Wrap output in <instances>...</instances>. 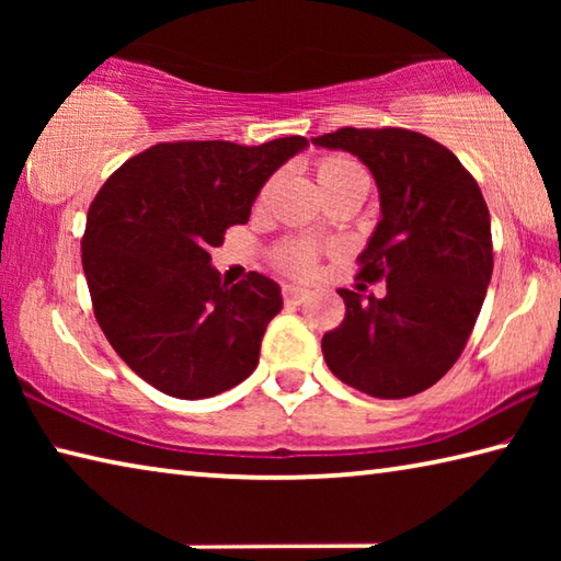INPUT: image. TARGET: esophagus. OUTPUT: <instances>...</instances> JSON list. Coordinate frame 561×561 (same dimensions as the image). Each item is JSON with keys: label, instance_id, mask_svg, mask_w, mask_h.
<instances>
[{"label": "esophagus", "instance_id": "obj_1", "mask_svg": "<svg viewBox=\"0 0 561 561\" xmlns=\"http://www.w3.org/2000/svg\"><path fill=\"white\" fill-rule=\"evenodd\" d=\"M282 294H284V301L287 304H301L304 299L309 297V289L301 287V284H294V282H287L282 287Z\"/></svg>", "mask_w": 561, "mask_h": 561}]
</instances>
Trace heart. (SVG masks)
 <instances>
[{
    "label": "heart",
    "mask_w": 561,
    "mask_h": 561,
    "mask_svg": "<svg viewBox=\"0 0 561 561\" xmlns=\"http://www.w3.org/2000/svg\"><path fill=\"white\" fill-rule=\"evenodd\" d=\"M317 183L321 193H331V190L346 185H366V173L356 160L346 156H327L317 163ZM264 195H267V190L262 197ZM277 264L287 272H307L314 264V250L304 242H289L277 252Z\"/></svg>",
    "instance_id": "heart-1"
}]
</instances>
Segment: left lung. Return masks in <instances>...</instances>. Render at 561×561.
<instances>
[{"label":"left lung","instance_id":"obj_1","mask_svg":"<svg viewBox=\"0 0 561 561\" xmlns=\"http://www.w3.org/2000/svg\"><path fill=\"white\" fill-rule=\"evenodd\" d=\"M346 150L376 180L381 217L358 254V277L386 282L376 299L339 289L341 327L321 339L339 381L374 398H408L450 371L492 277L490 213L448 148L403 128H341L311 138Z\"/></svg>","mask_w":561,"mask_h":561}]
</instances>
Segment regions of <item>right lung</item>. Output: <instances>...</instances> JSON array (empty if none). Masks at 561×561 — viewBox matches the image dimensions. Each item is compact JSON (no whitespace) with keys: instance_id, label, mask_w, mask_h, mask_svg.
<instances>
[{"instance_id":"add662e5","label":"right lung","mask_w":561,"mask_h":561,"mask_svg":"<svg viewBox=\"0 0 561 561\" xmlns=\"http://www.w3.org/2000/svg\"><path fill=\"white\" fill-rule=\"evenodd\" d=\"M309 146L289 136L158 144L99 190L83 234L93 311L108 344L146 383L197 401L242 383L282 311L279 284L250 272L227 284L210 250L250 220L264 183Z\"/></svg>"}]
</instances>
